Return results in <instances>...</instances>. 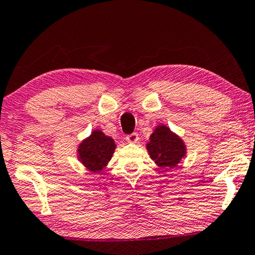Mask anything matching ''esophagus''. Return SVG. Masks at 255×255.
<instances>
[{"instance_id":"esophagus-1","label":"esophagus","mask_w":255,"mask_h":255,"mask_svg":"<svg viewBox=\"0 0 255 255\" xmlns=\"http://www.w3.org/2000/svg\"><path fill=\"white\" fill-rule=\"evenodd\" d=\"M127 141L130 143H136L137 141H139V135H137V133L133 132L131 134L127 135Z\"/></svg>"}]
</instances>
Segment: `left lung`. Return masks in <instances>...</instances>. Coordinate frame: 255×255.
<instances>
[{
    "label": "left lung",
    "instance_id": "left-lung-1",
    "mask_svg": "<svg viewBox=\"0 0 255 255\" xmlns=\"http://www.w3.org/2000/svg\"><path fill=\"white\" fill-rule=\"evenodd\" d=\"M148 153L156 165L164 170L177 167L186 156V145L181 136L174 133L167 125H157L145 144Z\"/></svg>",
    "mask_w": 255,
    "mask_h": 255
}]
</instances>
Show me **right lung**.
Returning <instances> with one entry per match:
<instances>
[{
  "mask_svg": "<svg viewBox=\"0 0 255 255\" xmlns=\"http://www.w3.org/2000/svg\"><path fill=\"white\" fill-rule=\"evenodd\" d=\"M115 149L114 139L97 128L79 143L77 156L87 169L93 173H99L106 168Z\"/></svg>",
  "mask_w": 255,
  "mask_h": 255,
  "instance_id": "1",
  "label": "right lung"
}]
</instances>
